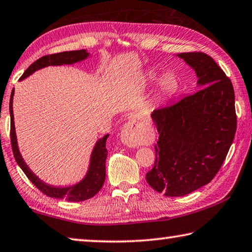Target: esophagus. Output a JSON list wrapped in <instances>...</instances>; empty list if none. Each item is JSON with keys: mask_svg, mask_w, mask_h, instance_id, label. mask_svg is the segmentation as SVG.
Returning a JSON list of instances; mask_svg holds the SVG:
<instances>
[{"mask_svg": "<svg viewBox=\"0 0 252 252\" xmlns=\"http://www.w3.org/2000/svg\"><path fill=\"white\" fill-rule=\"evenodd\" d=\"M121 138L124 145L128 147H136L141 145L143 142V136L138 124L134 121L127 122L122 129Z\"/></svg>", "mask_w": 252, "mask_h": 252, "instance_id": "obj_1", "label": "esophagus"}]
</instances>
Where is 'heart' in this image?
<instances>
[{
  "label": "heart",
  "instance_id": "b5f03b06",
  "mask_svg": "<svg viewBox=\"0 0 252 252\" xmlns=\"http://www.w3.org/2000/svg\"><path fill=\"white\" fill-rule=\"evenodd\" d=\"M177 89H179V82L171 76H167L164 78V80L160 82V87H159V93L163 97L168 98L174 94Z\"/></svg>",
  "mask_w": 252,
  "mask_h": 252
}]
</instances>
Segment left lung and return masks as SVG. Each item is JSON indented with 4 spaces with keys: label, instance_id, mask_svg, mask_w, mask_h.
I'll return each mask as SVG.
<instances>
[{
    "label": "left lung",
    "instance_id": "left-lung-1",
    "mask_svg": "<svg viewBox=\"0 0 252 252\" xmlns=\"http://www.w3.org/2000/svg\"><path fill=\"white\" fill-rule=\"evenodd\" d=\"M195 70L202 89L152 113L158 133L147 183L166 196H183L213 180L237 130L232 82L203 52L177 55Z\"/></svg>",
    "mask_w": 252,
    "mask_h": 252
}]
</instances>
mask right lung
Wrapping results in <instances>:
<instances>
[{"label":"right lung","instance_id":"add662e5","mask_svg":"<svg viewBox=\"0 0 252 252\" xmlns=\"http://www.w3.org/2000/svg\"><path fill=\"white\" fill-rule=\"evenodd\" d=\"M88 57V52L86 50H77V51H64L59 53H53V55H47L41 57L40 59L34 61L30 67H29L20 80L24 79L28 76H30L32 72L41 68L48 67V65H60V64H71L78 63V61L85 60ZM13 94L14 89L12 90L11 98H10V116H11V129H10V137H11V145L12 151H13L14 158L19 166L22 168L24 174L27 175L29 180L31 181L33 185H35L43 194L55 197V199H63L69 202H80L88 200L100 191V189L104 185L106 179V158L108 151L106 148V141L109 135H105L104 137L99 139L94 147L92 158H90V165L87 175L84 180L73 187L69 188H55L50 185L43 183L42 181L38 179L28 167V165L24 163L21 154H20L18 143H16V135H15V127L13 121Z\"/></svg>","mask_w":252,"mask_h":252}]
</instances>
